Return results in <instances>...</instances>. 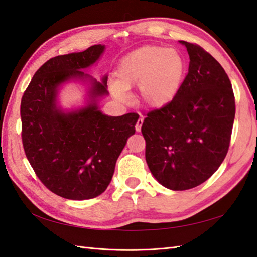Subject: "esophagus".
Masks as SVG:
<instances>
[{
	"label": "esophagus",
	"mask_w": 257,
	"mask_h": 257,
	"mask_svg": "<svg viewBox=\"0 0 257 257\" xmlns=\"http://www.w3.org/2000/svg\"><path fill=\"white\" fill-rule=\"evenodd\" d=\"M143 123H144V118H143V117H140V118L138 119L137 123H136V132L139 133L140 130H142V125H143Z\"/></svg>",
	"instance_id": "obj_1"
}]
</instances>
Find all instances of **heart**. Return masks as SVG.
I'll list each match as a JSON object with an SVG mask.
<instances>
[{"instance_id": "b5f03b06", "label": "heart", "mask_w": 257, "mask_h": 257, "mask_svg": "<svg viewBox=\"0 0 257 257\" xmlns=\"http://www.w3.org/2000/svg\"><path fill=\"white\" fill-rule=\"evenodd\" d=\"M185 73V61L177 50L144 45L119 62L118 82L110 84L112 94L127 100V91L139 85V95L149 108H162L177 95Z\"/></svg>"}]
</instances>
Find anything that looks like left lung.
<instances>
[{"label": "left lung", "instance_id": "obj_1", "mask_svg": "<svg viewBox=\"0 0 257 257\" xmlns=\"http://www.w3.org/2000/svg\"><path fill=\"white\" fill-rule=\"evenodd\" d=\"M189 54L177 95L145 118L146 162L164 187L186 190L206 182L226 157L235 97L219 62L197 44L179 41Z\"/></svg>", "mask_w": 257, "mask_h": 257}]
</instances>
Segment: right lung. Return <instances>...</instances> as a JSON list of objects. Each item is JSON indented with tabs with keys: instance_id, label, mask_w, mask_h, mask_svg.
I'll list each match as a JSON object with an SVG mask.
<instances>
[{
	"instance_id": "right-lung-1",
	"label": "right lung",
	"mask_w": 257,
	"mask_h": 257,
	"mask_svg": "<svg viewBox=\"0 0 257 257\" xmlns=\"http://www.w3.org/2000/svg\"><path fill=\"white\" fill-rule=\"evenodd\" d=\"M104 45L58 55L37 72L21 100L22 143L29 163L49 190L83 200L101 195L112 179L115 163L135 134L137 113L109 117L99 110L108 95V75L97 81L83 70L97 62ZM71 79L89 82L87 104L64 112L57 105L61 85Z\"/></svg>"
}]
</instances>
